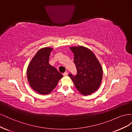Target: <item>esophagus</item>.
Masks as SVG:
<instances>
[{
    "label": "esophagus",
    "instance_id": "obj_1",
    "mask_svg": "<svg viewBox=\"0 0 132 132\" xmlns=\"http://www.w3.org/2000/svg\"><path fill=\"white\" fill-rule=\"evenodd\" d=\"M68 73L67 72H65L64 73H63V76H64V77H67V76H68Z\"/></svg>",
    "mask_w": 132,
    "mask_h": 132
}]
</instances>
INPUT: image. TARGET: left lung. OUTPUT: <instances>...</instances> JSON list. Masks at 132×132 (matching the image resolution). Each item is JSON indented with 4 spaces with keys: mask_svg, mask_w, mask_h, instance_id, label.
Listing matches in <instances>:
<instances>
[{
    "mask_svg": "<svg viewBox=\"0 0 132 132\" xmlns=\"http://www.w3.org/2000/svg\"><path fill=\"white\" fill-rule=\"evenodd\" d=\"M70 49L74 53L77 74L73 75L70 73L69 77L81 94L90 95L101 85L102 69L100 63L93 52L85 47H72Z\"/></svg>",
    "mask_w": 132,
    "mask_h": 132,
    "instance_id": "8db88e82",
    "label": "left lung"
}]
</instances>
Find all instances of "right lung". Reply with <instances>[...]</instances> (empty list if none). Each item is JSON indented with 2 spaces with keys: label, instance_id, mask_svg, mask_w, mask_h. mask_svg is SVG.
Wrapping results in <instances>:
<instances>
[{
  "label": "right lung",
  "instance_id": "add662e5",
  "mask_svg": "<svg viewBox=\"0 0 132 132\" xmlns=\"http://www.w3.org/2000/svg\"><path fill=\"white\" fill-rule=\"evenodd\" d=\"M52 48L39 50L32 59L27 70V77L31 87L42 95L50 94L63 76L49 64Z\"/></svg>",
  "mask_w": 132,
  "mask_h": 132
}]
</instances>
